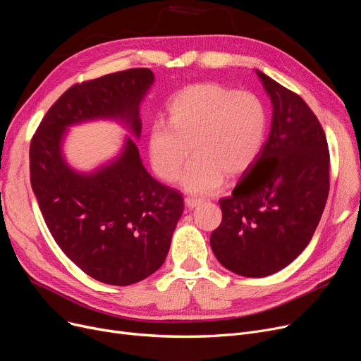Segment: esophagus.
<instances>
[{"label":"esophagus","instance_id":"34e87169","mask_svg":"<svg viewBox=\"0 0 361 361\" xmlns=\"http://www.w3.org/2000/svg\"><path fill=\"white\" fill-rule=\"evenodd\" d=\"M184 202H185V207H189V208H196L199 203L202 202V199H199V197H185L184 199Z\"/></svg>","mask_w":361,"mask_h":361}]
</instances>
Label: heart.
Listing matches in <instances>:
<instances>
[{"label":"heart","instance_id":"obj_1","mask_svg":"<svg viewBox=\"0 0 361 361\" xmlns=\"http://www.w3.org/2000/svg\"><path fill=\"white\" fill-rule=\"evenodd\" d=\"M269 109L257 94L215 82L185 87L168 103V122L149 131L152 169L190 193H214L224 178L236 180L255 165L269 137Z\"/></svg>","mask_w":361,"mask_h":361}]
</instances>
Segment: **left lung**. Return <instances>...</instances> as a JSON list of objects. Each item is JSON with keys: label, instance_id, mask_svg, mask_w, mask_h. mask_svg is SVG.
Here are the masks:
<instances>
[{"label": "left lung", "instance_id": "obj_1", "mask_svg": "<svg viewBox=\"0 0 361 361\" xmlns=\"http://www.w3.org/2000/svg\"><path fill=\"white\" fill-rule=\"evenodd\" d=\"M273 104L271 130L255 165L219 200L211 234L216 259L233 273L265 277L310 243L329 195V149L317 116L293 91L257 71Z\"/></svg>", "mask_w": 361, "mask_h": 361}]
</instances>
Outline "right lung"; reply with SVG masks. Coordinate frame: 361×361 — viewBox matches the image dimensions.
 <instances>
[{"mask_svg":"<svg viewBox=\"0 0 361 361\" xmlns=\"http://www.w3.org/2000/svg\"><path fill=\"white\" fill-rule=\"evenodd\" d=\"M154 75L147 68L109 73L75 84L41 121L29 147L30 184L51 236L90 277L128 286L164 264L183 214V196L146 171L131 137L116 159L78 172L61 152L72 125L115 119L137 138L140 103Z\"/></svg>","mask_w":361,"mask_h":361,"instance_id":"obj_1","label":"right lung"}]
</instances>
